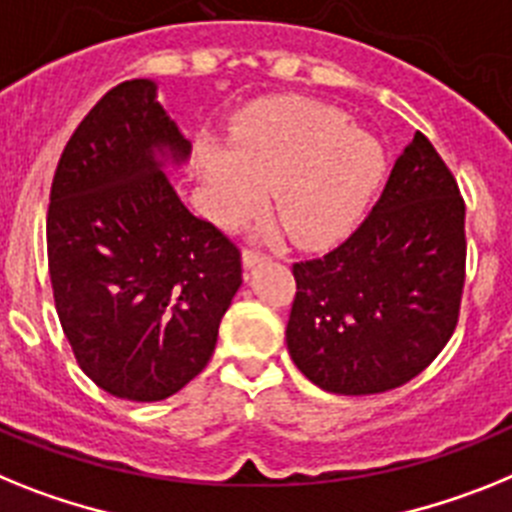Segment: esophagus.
<instances>
[{"label": "esophagus", "mask_w": 512, "mask_h": 512, "mask_svg": "<svg viewBox=\"0 0 512 512\" xmlns=\"http://www.w3.org/2000/svg\"><path fill=\"white\" fill-rule=\"evenodd\" d=\"M260 260H265V252L255 250V247H247V250H244V255H242L244 268H252V265H255V262H260Z\"/></svg>", "instance_id": "esophagus-1"}]
</instances>
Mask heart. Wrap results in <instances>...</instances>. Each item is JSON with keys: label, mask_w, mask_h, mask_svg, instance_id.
Returning <instances> with one entry per match:
<instances>
[{"label": "heart", "mask_w": 512, "mask_h": 512, "mask_svg": "<svg viewBox=\"0 0 512 512\" xmlns=\"http://www.w3.org/2000/svg\"><path fill=\"white\" fill-rule=\"evenodd\" d=\"M216 216L226 224L255 211L262 188L301 244L340 239L361 219L384 175V151L348 113L322 102H288L244 121L234 151L203 154Z\"/></svg>", "instance_id": "1"}]
</instances>
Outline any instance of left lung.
<instances>
[{"label":"left lung","instance_id":"8db88e82","mask_svg":"<svg viewBox=\"0 0 512 512\" xmlns=\"http://www.w3.org/2000/svg\"><path fill=\"white\" fill-rule=\"evenodd\" d=\"M466 206L428 136L415 133L361 226L293 262L286 342L311 384L381 394L415 379L459 324Z\"/></svg>","mask_w":512,"mask_h":512}]
</instances>
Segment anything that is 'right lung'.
Returning a JSON list of instances; mask_svg holds the SVG:
<instances>
[{
	"label": "right lung",
	"instance_id": "add662e5",
	"mask_svg": "<svg viewBox=\"0 0 512 512\" xmlns=\"http://www.w3.org/2000/svg\"><path fill=\"white\" fill-rule=\"evenodd\" d=\"M190 141L149 79L121 82L84 115L51 182L48 273L71 353L100 389L159 402L211 361L242 286V252L182 206L154 149Z\"/></svg>",
	"mask_w": 512,
	"mask_h": 512
}]
</instances>
